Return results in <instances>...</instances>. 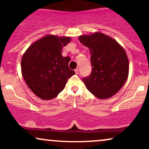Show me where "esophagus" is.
I'll return each instance as SVG.
<instances>
[{"mask_svg": "<svg viewBox=\"0 0 149 149\" xmlns=\"http://www.w3.org/2000/svg\"><path fill=\"white\" fill-rule=\"evenodd\" d=\"M75 73H76V74H78V69H75Z\"/></svg>", "mask_w": 149, "mask_h": 149, "instance_id": "esophagus-1", "label": "esophagus"}]
</instances>
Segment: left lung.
Segmentation results:
<instances>
[{
    "instance_id": "obj_1",
    "label": "left lung",
    "mask_w": 149,
    "mask_h": 149,
    "mask_svg": "<svg viewBox=\"0 0 149 149\" xmlns=\"http://www.w3.org/2000/svg\"><path fill=\"white\" fill-rule=\"evenodd\" d=\"M88 47L92 66L91 74L83 79L85 86L97 98H110L127 79L129 60L125 50L115 39L100 32L79 36Z\"/></svg>"
}]
</instances>
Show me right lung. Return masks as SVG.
Wrapping results in <instances>:
<instances>
[{
	"mask_svg": "<svg viewBox=\"0 0 149 149\" xmlns=\"http://www.w3.org/2000/svg\"><path fill=\"white\" fill-rule=\"evenodd\" d=\"M70 37L47 35L34 42L24 53L22 73L30 90L44 100L54 98L64 90L68 79L75 74L69 67V57L61 55Z\"/></svg>",
	"mask_w": 149,
	"mask_h": 149,
	"instance_id": "add662e5",
	"label": "right lung"
}]
</instances>
